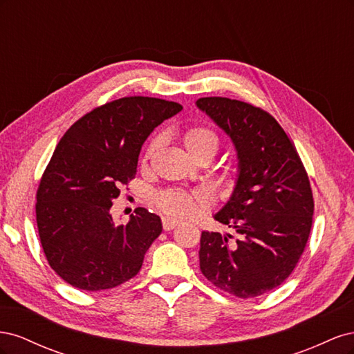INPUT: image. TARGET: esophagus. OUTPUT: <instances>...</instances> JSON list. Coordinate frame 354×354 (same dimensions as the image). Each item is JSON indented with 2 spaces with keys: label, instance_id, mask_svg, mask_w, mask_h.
Returning <instances> with one entry per match:
<instances>
[{
  "label": "esophagus",
  "instance_id": "obj_1",
  "mask_svg": "<svg viewBox=\"0 0 354 354\" xmlns=\"http://www.w3.org/2000/svg\"><path fill=\"white\" fill-rule=\"evenodd\" d=\"M178 224L177 220H173L169 217H162V227L164 230H173L176 226Z\"/></svg>",
  "mask_w": 354,
  "mask_h": 354
}]
</instances>
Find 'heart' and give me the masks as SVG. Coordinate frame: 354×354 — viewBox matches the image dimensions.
I'll return each instance as SVG.
<instances>
[{"instance_id": "b5f03b06", "label": "heart", "mask_w": 354, "mask_h": 354, "mask_svg": "<svg viewBox=\"0 0 354 354\" xmlns=\"http://www.w3.org/2000/svg\"><path fill=\"white\" fill-rule=\"evenodd\" d=\"M158 143L159 140H155L151 145V147H149V153L153 152V149L158 146ZM185 146L190 155H196L201 152H212L216 155L218 149V138L205 127H194L185 134ZM208 203L209 199L203 192L187 194V192L173 190L160 195L158 199V205L162 208L165 214L174 218L189 217L198 209L205 208Z\"/></svg>"}]
</instances>
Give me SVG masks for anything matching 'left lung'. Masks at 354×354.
<instances>
[{
  "instance_id": "obj_1",
  "label": "left lung",
  "mask_w": 354,
  "mask_h": 354,
  "mask_svg": "<svg viewBox=\"0 0 354 354\" xmlns=\"http://www.w3.org/2000/svg\"><path fill=\"white\" fill-rule=\"evenodd\" d=\"M196 106L238 156L236 183L214 218L239 238L202 232L201 272L239 298L263 295L292 273L306 248L315 211L307 173L283 128L263 109L226 97H201Z\"/></svg>"
}]
</instances>
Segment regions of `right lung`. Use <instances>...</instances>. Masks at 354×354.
Wrapping results in <instances>:
<instances>
[{
	"label": "right lung",
	"instance_id": "right-lung-1",
	"mask_svg": "<svg viewBox=\"0 0 354 354\" xmlns=\"http://www.w3.org/2000/svg\"><path fill=\"white\" fill-rule=\"evenodd\" d=\"M181 109L155 97L118 99L84 115L60 138L39 181L37 224L48 264L69 285L102 291L142 269L162 223L137 208L116 226L112 201L134 178L149 134Z\"/></svg>",
	"mask_w": 354,
	"mask_h": 354
}]
</instances>
